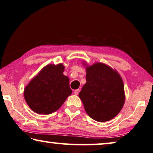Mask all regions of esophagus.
Returning <instances> with one entry per match:
<instances>
[{
	"label": "esophagus",
	"instance_id": "1",
	"mask_svg": "<svg viewBox=\"0 0 153 153\" xmlns=\"http://www.w3.org/2000/svg\"><path fill=\"white\" fill-rule=\"evenodd\" d=\"M79 92H80V90H79V89H77V90H74V94L78 95V94H79Z\"/></svg>",
	"mask_w": 153,
	"mask_h": 153
}]
</instances>
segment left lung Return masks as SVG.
Segmentation results:
<instances>
[{
	"mask_svg": "<svg viewBox=\"0 0 153 153\" xmlns=\"http://www.w3.org/2000/svg\"><path fill=\"white\" fill-rule=\"evenodd\" d=\"M86 83L79 93L87 114L94 120H111L122 109L125 102L124 85L116 70L103 63L88 65Z\"/></svg>",
	"mask_w": 153,
	"mask_h": 153,
	"instance_id": "obj_1",
	"label": "left lung"
}]
</instances>
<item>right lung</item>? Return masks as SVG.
Here are the masks:
<instances>
[{"mask_svg": "<svg viewBox=\"0 0 153 153\" xmlns=\"http://www.w3.org/2000/svg\"><path fill=\"white\" fill-rule=\"evenodd\" d=\"M65 66L48 64L24 89V98L31 109L38 114H49L61 107L72 93L70 79L63 74Z\"/></svg>", "mask_w": 153, "mask_h": 153, "instance_id": "add662e5", "label": "right lung"}]
</instances>
